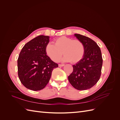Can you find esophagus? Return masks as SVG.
I'll use <instances>...</instances> for the list:
<instances>
[{"label":"esophagus","mask_w":120,"mask_h":120,"mask_svg":"<svg viewBox=\"0 0 120 120\" xmlns=\"http://www.w3.org/2000/svg\"><path fill=\"white\" fill-rule=\"evenodd\" d=\"M64 66V64H59V66L60 67H63V66Z\"/></svg>","instance_id":"34e87169"}]
</instances>
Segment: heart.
<instances>
[{
    "label": "heart",
    "mask_w": 120,
    "mask_h": 120,
    "mask_svg": "<svg viewBox=\"0 0 120 120\" xmlns=\"http://www.w3.org/2000/svg\"><path fill=\"white\" fill-rule=\"evenodd\" d=\"M54 43H49L45 49L47 56L54 61L60 60L63 52L64 55L63 61H71L73 64L79 62L85 55V45L79 39L63 36L54 40Z\"/></svg>",
    "instance_id": "heart-1"
}]
</instances>
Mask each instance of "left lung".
<instances>
[{"mask_svg":"<svg viewBox=\"0 0 120 120\" xmlns=\"http://www.w3.org/2000/svg\"><path fill=\"white\" fill-rule=\"evenodd\" d=\"M75 36L83 43L85 53L82 59L73 65V71L68 77L72 86L78 90H86L95 85L101 77L103 64L100 47L90 38L79 34Z\"/></svg>","mask_w":120,"mask_h":120,"instance_id":"obj_1","label":"left lung"}]
</instances>
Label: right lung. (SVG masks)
<instances>
[{
	"label": "right lung",
	"mask_w": 120,
	"mask_h": 120,
	"mask_svg": "<svg viewBox=\"0 0 120 120\" xmlns=\"http://www.w3.org/2000/svg\"><path fill=\"white\" fill-rule=\"evenodd\" d=\"M49 37L39 35L27 42L17 60L18 75L22 84L34 91L45 88L58 64L46 55L45 49Z\"/></svg>",
	"instance_id": "1"
}]
</instances>
